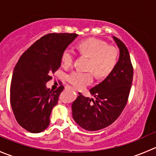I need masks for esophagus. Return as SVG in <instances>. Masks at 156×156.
<instances>
[{
  "label": "esophagus",
  "instance_id": "obj_1",
  "mask_svg": "<svg viewBox=\"0 0 156 156\" xmlns=\"http://www.w3.org/2000/svg\"><path fill=\"white\" fill-rule=\"evenodd\" d=\"M66 90H73V89L71 87H69V86H66Z\"/></svg>",
  "mask_w": 156,
  "mask_h": 156
}]
</instances>
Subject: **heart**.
<instances>
[{
  "label": "heart",
  "mask_w": 156,
  "mask_h": 156,
  "mask_svg": "<svg viewBox=\"0 0 156 156\" xmlns=\"http://www.w3.org/2000/svg\"><path fill=\"white\" fill-rule=\"evenodd\" d=\"M78 50L82 56L89 58L87 69L90 72L75 71L66 76L70 84L76 88H82L93 81L94 75L97 78H105L112 73L119 63L120 52L119 49L108 44L104 41L89 38L80 41ZM75 59V53L66 48L61 56V63L64 68L72 66Z\"/></svg>",
  "instance_id": "obj_1"
}]
</instances>
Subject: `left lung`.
Returning <instances> with one entry per match:
<instances>
[{"instance_id":"8db88e82","label":"left lung","mask_w":156,"mask_h":156,"mask_svg":"<svg viewBox=\"0 0 156 156\" xmlns=\"http://www.w3.org/2000/svg\"><path fill=\"white\" fill-rule=\"evenodd\" d=\"M120 50L115 70L101 83L91 88L95 100L81 93L72 103V116L77 124L89 131L101 130L117 120L127 105L133 81V68L125 44L114 37Z\"/></svg>"}]
</instances>
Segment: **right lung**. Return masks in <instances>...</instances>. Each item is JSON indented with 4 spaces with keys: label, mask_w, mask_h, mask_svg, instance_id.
Masks as SVG:
<instances>
[{
    "label": "right lung",
    "mask_w": 156,
    "mask_h": 156,
    "mask_svg": "<svg viewBox=\"0 0 156 156\" xmlns=\"http://www.w3.org/2000/svg\"><path fill=\"white\" fill-rule=\"evenodd\" d=\"M78 36L75 33H50L41 37L23 53L14 69L10 105L19 125L31 133H40L50 125L53 108L63 90L46 87L61 66V56Z\"/></svg>",
    "instance_id": "add662e5"
}]
</instances>
